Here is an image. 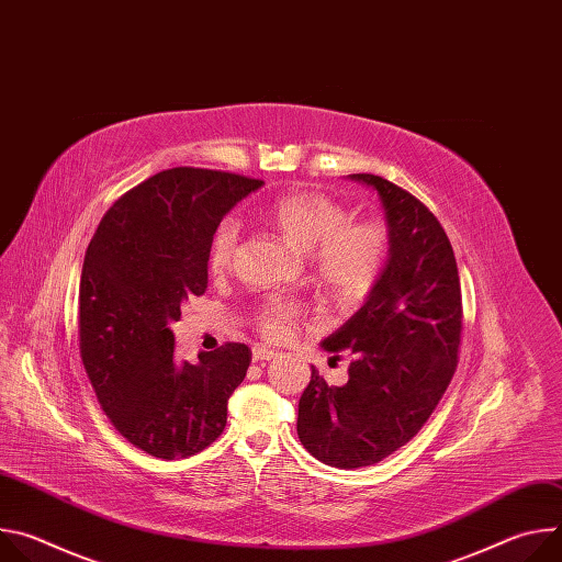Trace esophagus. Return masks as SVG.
I'll return each mask as SVG.
<instances>
[{
    "instance_id": "34e87169",
    "label": "esophagus",
    "mask_w": 562,
    "mask_h": 562,
    "mask_svg": "<svg viewBox=\"0 0 562 562\" xmlns=\"http://www.w3.org/2000/svg\"><path fill=\"white\" fill-rule=\"evenodd\" d=\"M254 362H267V360H273L278 353L273 351V349H269V347H262V345H256L254 347Z\"/></svg>"
}]
</instances>
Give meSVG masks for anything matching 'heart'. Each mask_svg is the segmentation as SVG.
I'll use <instances>...</instances> for the list:
<instances>
[{"label": "heart", "mask_w": 562, "mask_h": 562, "mask_svg": "<svg viewBox=\"0 0 562 562\" xmlns=\"http://www.w3.org/2000/svg\"><path fill=\"white\" fill-rule=\"evenodd\" d=\"M271 222L297 249L311 254L315 278L338 302L362 300L378 282L386 262L389 237L380 222H349V211L317 191H293L269 206ZM239 245V224L224 220L209 247V269L220 276L228 271ZM297 306L271 295L260 313L258 329L269 340H286L295 331Z\"/></svg>", "instance_id": "b5f03b06"}]
</instances>
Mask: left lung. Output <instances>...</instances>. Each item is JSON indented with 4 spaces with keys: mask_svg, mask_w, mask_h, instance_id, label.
<instances>
[{
    "mask_svg": "<svg viewBox=\"0 0 562 562\" xmlns=\"http://www.w3.org/2000/svg\"><path fill=\"white\" fill-rule=\"evenodd\" d=\"M378 193L389 258L364 304L319 347L351 351L349 380L329 386L311 367L297 438L319 462L356 469L407 445L447 391L462 331L460 278L449 237L412 193L371 173L347 176Z\"/></svg>",
    "mask_w": 562,
    "mask_h": 562,
    "instance_id": "1",
    "label": "left lung"
}]
</instances>
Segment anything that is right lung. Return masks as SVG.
Masks as SVG:
<instances>
[{"label": "right lung", "instance_id": "obj_1", "mask_svg": "<svg viewBox=\"0 0 562 562\" xmlns=\"http://www.w3.org/2000/svg\"><path fill=\"white\" fill-rule=\"evenodd\" d=\"M206 169H169L120 198L100 222L79 280V353L113 427L142 451L176 460L226 427V403L251 349L228 342L176 358L171 323L206 291L209 247L222 217L262 189Z\"/></svg>", "mask_w": 562, "mask_h": 562}]
</instances>
